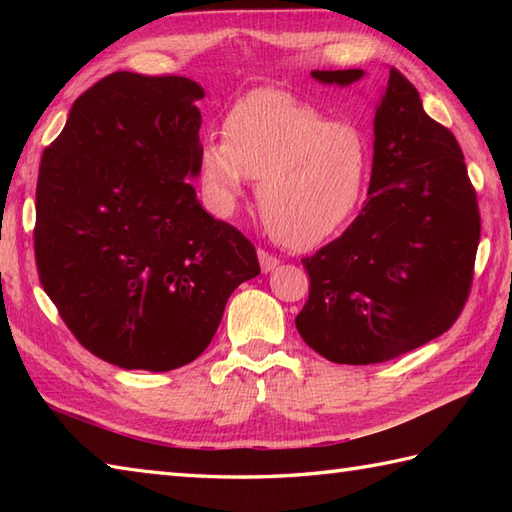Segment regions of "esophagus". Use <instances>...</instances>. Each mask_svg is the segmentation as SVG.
Here are the masks:
<instances>
[{
	"instance_id": "34e87169",
	"label": "esophagus",
	"mask_w": 512,
	"mask_h": 512,
	"mask_svg": "<svg viewBox=\"0 0 512 512\" xmlns=\"http://www.w3.org/2000/svg\"><path fill=\"white\" fill-rule=\"evenodd\" d=\"M259 266H262V273H273V270L279 266V259L275 255L266 253V250H259Z\"/></svg>"
}]
</instances>
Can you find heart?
Here are the masks:
<instances>
[{
  "mask_svg": "<svg viewBox=\"0 0 512 512\" xmlns=\"http://www.w3.org/2000/svg\"><path fill=\"white\" fill-rule=\"evenodd\" d=\"M206 138L198 167L206 198L235 209L246 182L259 180L257 204L281 244L312 248L352 220L363 198L369 149L363 134L279 90L242 96Z\"/></svg>",
  "mask_w": 512,
  "mask_h": 512,
  "instance_id": "obj_1",
  "label": "heart"
}]
</instances>
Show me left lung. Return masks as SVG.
Returning a JSON list of instances; mask_svg holds the SVG:
<instances>
[{"label": "left lung", "mask_w": 512, "mask_h": 512, "mask_svg": "<svg viewBox=\"0 0 512 512\" xmlns=\"http://www.w3.org/2000/svg\"><path fill=\"white\" fill-rule=\"evenodd\" d=\"M347 88L363 70H312ZM480 211L462 149L398 70L376 103L367 202L347 231L303 259L310 297L297 330L341 365L383 363L447 332L469 297Z\"/></svg>", "instance_id": "1"}]
</instances>
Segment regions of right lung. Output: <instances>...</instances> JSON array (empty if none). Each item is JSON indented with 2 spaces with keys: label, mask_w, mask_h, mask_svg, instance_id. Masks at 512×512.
<instances>
[{
  "label": "right lung",
  "mask_w": 512,
  "mask_h": 512,
  "mask_svg": "<svg viewBox=\"0 0 512 512\" xmlns=\"http://www.w3.org/2000/svg\"><path fill=\"white\" fill-rule=\"evenodd\" d=\"M200 99L187 76L114 72L74 101L41 156V286L79 343L116 367L195 361L231 292L259 275L255 246L191 184Z\"/></svg>",
  "instance_id": "add662e5"
}]
</instances>
